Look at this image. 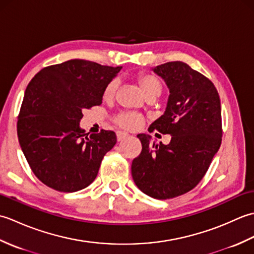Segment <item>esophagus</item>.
I'll list each match as a JSON object with an SVG mask.
<instances>
[{
    "label": "esophagus",
    "instance_id": "1",
    "mask_svg": "<svg viewBox=\"0 0 254 254\" xmlns=\"http://www.w3.org/2000/svg\"><path fill=\"white\" fill-rule=\"evenodd\" d=\"M128 136V134L127 133H124V132H121V131H119V132H117V138H118V141L120 142V141H123V139H126V138H127Z\"/></svg>",
    "mask_w": 254,
    "mask_h": 254
}]
</instances>
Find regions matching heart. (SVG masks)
<instances>
[{
  "mask_svg": "<svg viewBox=\"0 0 254 254\" xmlns=\"http://www.w3.org/2000/svg\"><path fill=\"white\" fill-rule=\"evenodd\" d=\"M137 82L139 86H141L145 97H158L161 94V91H163V83H161L160 79L158 77H156L155 75L141 73L137 76ZM117 88L118 79L115 78L110 80V82L106 85V87L104 89V98L111 99L112 97L116 95ZM115 121L121 127L127 128V130H134V128H136L139 124L138 117L128 112L119 115Z\"/></svg>",
  "mask_w": 254,
  "mask_h": 254,
  "instance_id": "heart-1",
  "label": "heart"
}]
</instances>
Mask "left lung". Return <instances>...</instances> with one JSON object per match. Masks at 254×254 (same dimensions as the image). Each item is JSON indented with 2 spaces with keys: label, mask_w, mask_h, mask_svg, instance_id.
Wrapping results in <instances>:
<instances>
[{
  "label": "left lung",
  "mask_w": 254,
  "mask_h": 254,
  "mask_svg": "<svg viewBox=\"0 0 254 254\" xmlns=\"http://www.w3.org/2000/svg\"><path fill=\"white\" fill-rule=\"evenodd\" d=\"M165 80L169 97L164 115L148 130L171 135L169 144L150 143L138 134L142 152L132 161V177L148 196L182 195L202 180L222 144V108L214 84L181 61L153 68Z\"/></svg>",
  "instance_id": "8db88e82"
}]
</instances>
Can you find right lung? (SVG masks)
I'll return each mask as SVG.
<instances>
[{"label":"right lung","instance_id":"1","mask_svg":"<svg viewBox=\"0 0 254 254\" xmlns=\"http://www.w3.org/2000/svg\"><path fill=\"white\" fill-rule=\"evenodd\" d=\"M122 66L69 60L38 72L25 91L17 121L21 150L35 176L60 192L88 187L116 133L89 134L79 127L83 111L102 102L106 85Z\"/></svg>","mask_w":254,"mask_h":254}]
</instances>
